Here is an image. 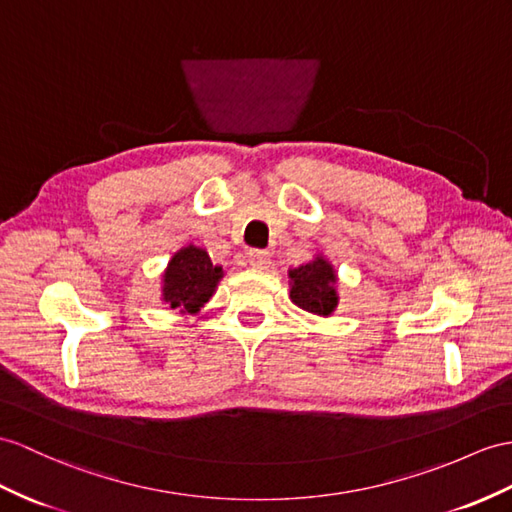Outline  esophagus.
Wrapping results in <instances>:
<instances>
[{
    "mask_svg": "<svg viewBox=\"0 0 512 512\" xmlns=\"http://www.w3.org/2000/svg\"><path fill=\"white\" fill-rule=\"evenodd\" d=\"M247 263L254 269H267L271 265V256L269 252H265V249H249Z\"/></svg>",
    "mask_w": 512,
    "mask_h": 512,
    "instance_id": "1",
    "label": "esophagus"
}]
</instances>
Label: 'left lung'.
I'll use <instances>...</instances> for the list:
<instances>
[{
    "mask_svg": "<svg viewBox=\"0 0 512 512\" xmlns=\"http://www.w3.org/2000/svg\"><path fill=\"white\" fill-rule=\"evenodd\" d=\"M291 299L308 313L330 315L336 306L334 282L336 276L332 267L323 258H315L310 263L291 269Z\"/></svg>",
    "mask_w": 512,
    "mask_h": 512,
    "instance_id": "8db88e82",
    "label": "left lung"
}]
</instances>
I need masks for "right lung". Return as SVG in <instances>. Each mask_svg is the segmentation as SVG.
<instances>
[{"label":"right lung","mask_w":512,"mask_h":512,"mask_svg":"<svg viewBox=\"0 0 512 512\" xmlns=\"http://www.w3.org/2000/svg\"><path fill=\"white\" fill-rule=\"evenodd\" d=\"M221 276V267H213L204 249L189 245L171 258L162 276L165 278L162 299L171 308H180L182 313H197L213 295Z\"/></svg>","instance_id":"obj_1"}]
</instances>
